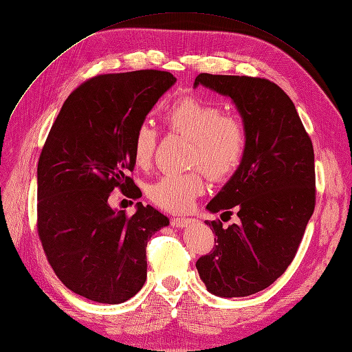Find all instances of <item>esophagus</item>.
<instances>
[{
  "label": "esophagus",
  "instance_id": "obj_1",
  "mask_svg": "<svg viewBox=\"0 0 352 352\" xmlns=\"http://www.w3.org/2000/svg\"><path fill=\"white\" fill-rule=\"evenodd\" d=\"M190 222H193L192 218H175V219H172V225L176 228H185V227H188Z\"/></svg>",
  "mask_w": 352,
  "mask_h": 352
}]
</instances>
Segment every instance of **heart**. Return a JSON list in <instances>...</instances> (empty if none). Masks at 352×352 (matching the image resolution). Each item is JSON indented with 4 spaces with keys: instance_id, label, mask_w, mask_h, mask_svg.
<instances>
[{
    "instance_id": "heart-1",
    "label": "heart",
    "mask_w": 352,
    "mask_h": 352,
    "mask_svg": "<svg viewBox=\"0 0 352 352\" xmlns=\"http://www.w3.org/2000/svg\"><path fill=\"white\" fill-rule=\"evenodd\" d=\"M164 120L170 129L192 140L190 163L201 164L212 177L227 176L240 164L245 150L244 125L235 116L223 114L221 107L198 96H185L167 108ZM156 144L157 133L153 125L140 124L131 144L137 167L150 166ZM204 189L202 173L193 170L162 176L150 185L148 196L166 210L185 212Z\"/></svg>"
}]
</instances>
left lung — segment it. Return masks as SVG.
Wrapping results in <instances>:
<instances>
[{"label":"left lung","mask_w":352,"mask_h":352,"mask_svg":"<svg viewBox=\"0 0 352 352\" xmlns=\"http://www.w3.org/2000/svg\"><path fill=\"white\" fill-rule=\"evenodd\" d=\"M199 85L231 98L245 130L236 170L206 205L236 223L205 221L217 245L196 261L199 277L218 298H244L282 276L296 256L315 209L312 142L290 98L276 83L250 76H196Z\"/></svg>","instance_id":"obj_1"}]
</instances>
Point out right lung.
Here are the masks:
<instances>
[{
	"label": "right lung",
	"instance_id": "1",
	"mask_svg": "<svg viewBox=\"0 0 352 352\" xmlns=\"http://www.w3.org/2000/svg\"><path fill=\"white\" fill-rule=\"evenodd\" d=\"M176 78L162 70L100 75L69 95L37 164V230L60 282L98 303L133 298L147 277L146 247L168 218L142 202L108 204L134 186L133 137ZM133 195H130L131 198Z\"/></svg>",
	"mask_w": 352,
	"mask_h": 352
}]
</instances>
